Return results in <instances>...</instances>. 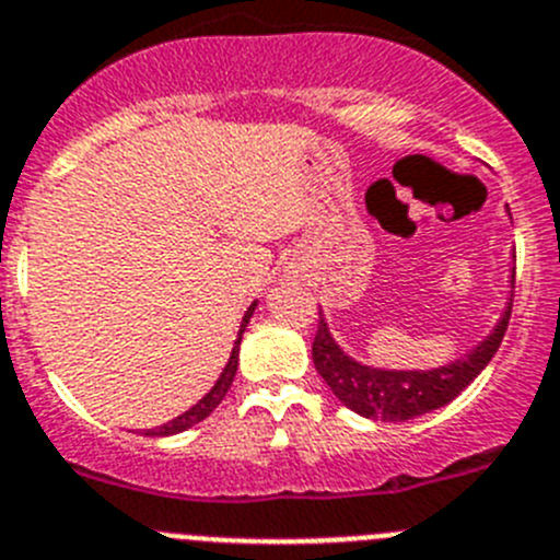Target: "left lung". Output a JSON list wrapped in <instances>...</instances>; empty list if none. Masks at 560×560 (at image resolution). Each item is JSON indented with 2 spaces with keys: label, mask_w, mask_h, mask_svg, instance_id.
<instances>
[{
  "label": "left lung",
  "mask_w": 560,
  "mask_h": 560,
  "mask_svg": "<svg viewBox=\"0 0 560 560\" xmlns=\"http://www.w3.org/2000/svg\"><path fill=\"white\" fill-rule=\"evenodd\" d=\"M514 304V301H511ZM511 304L505 310L503 320L498 323L489 337L469 353L467 359L447 364L439 370H411V373H395V370H373L353 362L337 348V342L328 334L326 320H317L315 342H312V359H315L317 373L323 375L331 392L345 406L357 415L370 417V420L384 422H406L415 417L428 415L433 409H442L458 398L480 370L492 362L500 342L505 337V328L511 320Z\"/></svg>",
  "instance_id": "8db88e82"
}]
</instances>
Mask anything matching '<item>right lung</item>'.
Segmentation results:
<instances>
[{"label":"right lung","mask_w":560,"mask_h":560,"mask_svg":"<svg viewBox=\"0 0 560 560\" xmlns=\"http://www.w3.org/2000/svg\"><path fill=\"white\" fill-rule=\"evenodd\" d=\"M254 306H256V304H250V310L245 312L243 326H240V334H237V342H234V348H232V357H229V364H226V368H223L221 378L215 381V386H212V389H209L207 395H203V398L198 400V404L192 406L190 411H185V415H179V417H176V420L165 422V425L154 428V431H145V436H171V433L187 431V428H192V425H196V422L207 420V417L218 409V404H221V400L226 398L229 386H232V381H234V373H237V362H240V339H243L245 323H248V317L254 315Z\"/></svg>","instance_id":"add662e5"}]
</instances>
